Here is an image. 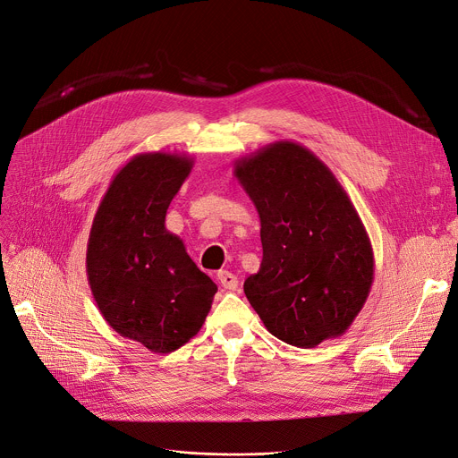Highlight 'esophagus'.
Returning <instances> with one entry per match:
<instances>
[{"label": "esophagus", "mask_w": 458, "mask_h": 458, "mask_svg": "<svg viewBox=\"0 0 458 458\" xmlns=\"http://www.w3.org/2000/svg\"><path fill=\"white\" fill-rule=\"evenodd\" d=\"M217 279H219V283H221L226 290H235V288L239 286L237 276L232 274V272H228V270H221V272L217 274Z\"/></svg>", "instance_id": "1"}]
</instances>
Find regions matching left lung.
<instances>
[{
    "instance_id": "left-lung-1",
    "label": "left lung",
    "mask_w": 458,
    "mask_h": 458,
    "mask_svg": "<svg viewBox=\"0 0 458 458\" xmlns=\"http://www.w3.org/2000/svg\"><path fill=\"white\" fill-rule=\"evenodd\" d=\"M261 221L263 261L244 294L277 340L312 349L345 335L374 279L367 230L323 160L293 140L233 164Z\"/></svg>"
}]
</instances>
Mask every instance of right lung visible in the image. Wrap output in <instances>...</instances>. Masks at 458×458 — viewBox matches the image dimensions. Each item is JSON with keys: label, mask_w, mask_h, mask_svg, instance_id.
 Listing matches in <instances>:
<instances>
[{"label": "right lung", "mask_w": 458, "mask_h": 458, "mask_svg": "<svg viewBox=\"0 0 458 458\" xmlns=\"http://www.w3.org/2000/svg\"><path fill=\"white\" fill-rule=\"evenodd\" d=\"M191 168L190 155H135L113 177L88 241V279L100 314L120 336L157 354L197 335L217 293L182 239L164 226Z\"/></svg>", "instance_id": "right-lung-1"}]
</instances>
